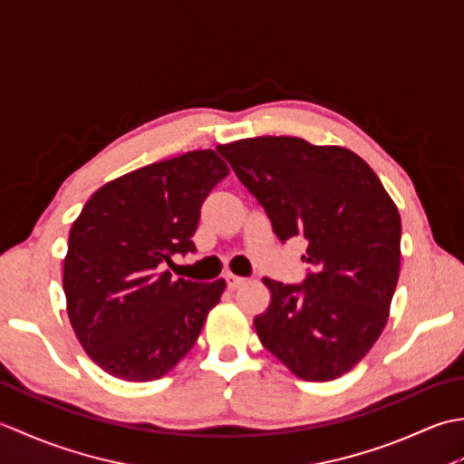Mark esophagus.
<instances>
[{"label": "esophagus", "instance_id": "1", "mask_svg": "<svg viewBox=\"0 0 464 464\" xmlns=\"http://www.w3.org/2000/svg\"><path fill=\"white\" fill-rule=\"evenodd\" d=\"M225 281H227V287H229V289H237L245 283L243 277H239V275H233V273H227Z\"/></svg>", "mask_w": 464, "mask_h": 464}]
</instances>
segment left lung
<instances>
[{"mask_svg":"<svg viewBox=\"0 0 464 464\" xmlns=\"http://www.w3.org/2000/svg\"><path fill=\"white\" fill-rule=\"evenodd\" d=\"M257 197L281 241H307L303 285L265 277L271 303L253 324L295 377L349 372L389 321L401 267V215L357 153L301 137H249L217 147Z\"/></svg>","mask_w":464,"mask_h":464,"instance_id":"1","label":"left lung"}]
</instances>
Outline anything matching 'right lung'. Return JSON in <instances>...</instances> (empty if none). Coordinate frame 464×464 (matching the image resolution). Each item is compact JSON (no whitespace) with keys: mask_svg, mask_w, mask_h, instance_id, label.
I'll list each match as a JSON object with an SVG mask.
<instances>
[{"mask_svg":"<svg viewBox=\"0 0 464 464\" xmlns=\"http://www.w3.org/2000/svg\"><path fill=\"white\" fill-rule=\"evenodd\" d=\"M227 173L213 150L187 151L105 183L73 221L63 259L67 317L105 372L157 381L191 351L225 281H173L163 265L195 251L201 205Z\"/></svg>","mask_w":464,"mask_h":464,"instance_id":"1","label":"right lung"}]
</instances>
